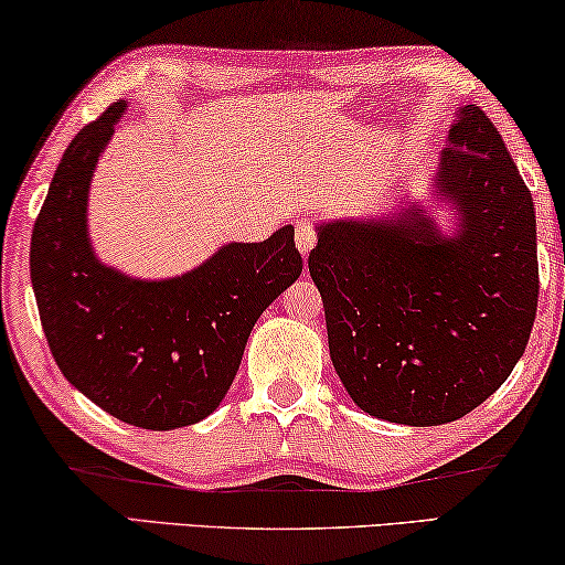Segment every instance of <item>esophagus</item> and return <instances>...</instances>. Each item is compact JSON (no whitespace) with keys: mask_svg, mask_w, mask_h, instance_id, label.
I'll return each mask as SVG.
<instances>
[{"mask_svg":"<svg viewBox=\"0 0 565 565\" xmlns=\"http://www.w3.org/2000/svg\"><path fill=\"white\" fill-rule=\"evenodd\" d=\"M294 241H297V248L301 256H309V250H312L317 243V233H315L312 222L299 220L297 227H294Z\"/></svg>","mask_w":565,"mask_h":565,"instance_id":"obj_1","label":"esophagus"}]
</instances>
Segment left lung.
Wrapping results in <instances>:
<instances>
[{
  "mask_svg": "<svg viewBox=\"0 0 565 565\" xmlns=\"http://www.w3.org/2000/svg\"><path fill=\"white\" fill-rule=\"evenodd\" d=\"M433 189L458 212L452 235L412 202L396 217L322 222L309 253L345 392L412 427L460 419L504 384L540 291L535 204L483 109H458Z\"/></svg>",
  "mask_w": 565,
  "mask_h": 565,
  "instance_id": "8db88e82",
  "label": "left lung"
}]
</instances>
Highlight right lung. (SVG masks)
Returning a JSON list of instances; mask_svg holds the SVG:
<instances>
[{
	"mask_svg": "<svg viewBox=\"0 0 565 565\" xmlns=\"http://www.w3.org/2000/svg\"><path fill=\"white\" fill-rule=\"evenodd\" d=\"M115 102L63 153L30 243V279L51 353L68 384L142 430H177L225 399L253 324L299 279L294 227L227 243L177 279H130L94 256L86 202L102 150L125 115Z\"/></svg>",
	"mask_w": 565,
	"mask_h": 565,
	"instance_id": "add662e5",
	"label": "right lung"
}]
</instances>
